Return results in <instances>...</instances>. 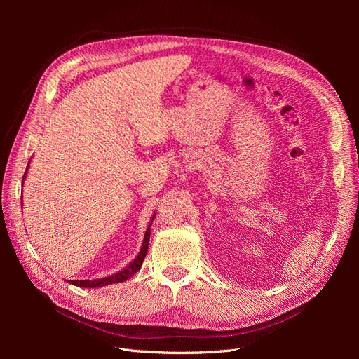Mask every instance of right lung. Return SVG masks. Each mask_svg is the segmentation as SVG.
Here are the masks:
<instances>
[{"label": "right lung", "mask_w": 359, "mask_h": 359, "mask_svg": "<svg viewBox=\"0 0 359 359\" xmlns=\"http://www.w3.org/2000/svg\"><path fill=\"white\" fill-rule=\"evenodd\" d=\"M28 170V168H27ZM25 175L27 172L24 173V180H25ZM153 220H154V215H153ZM153 223V222H151ZM151 223L148 226V229L145 232V236H144V243H142V247H140V252L139 255L136 256V259L133 260V262H130L126 268H123L119 273H115L109 277H103V278H97V280H70L69 283L74 285V286H79V287H102V286H107V285H114V283H123V281L128 280L130 277H133L137 271L140 269V266H142V262L144 259L147 256V252H148V244H149V233H151Z\"/></svg>", "instance_id": "add662e5"}]
</instances>
